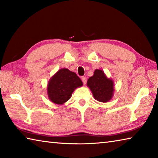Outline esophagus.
<instances>
[{"label":"esophagus","mask_w":158,"mask_h":158,"mask_svg":"<svg viewBox=\"0 0 158 158\" xmlns=\"http://www.w3.org/2000/svg\"><path fill=\"white\" fill-rule=\"evenodd\" d=\"M81 80H82L83 83H84V84H86V81H87L86 77H81Z\"/></svg>","instance_id":"obj_1"}]
</instances>
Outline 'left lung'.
Returning a JSON list of instances; mask_svg holds the SVG:
<instances>
[{
  "label": "left lung",
  "mask_w": 158,
  "mask_h": 158,
  "mask_svg": "<svg viewBox=\"0 0 158 158\" xmlns=\"http://www.w3.org/2000/svg\"><path fill=\"white\" fill-rule=\"evenodd\" d=\"M87 85L95 100L101 102H106L113 96L114 83L100 69H95L93 76L88 79Z\"/></svg>",
  "instance_id": "8db88e82"
}]
</instances>
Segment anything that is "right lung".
Wrapping results in <instances>:
<instances>
[{
	"instance_id": "obj_1",
	"label": "right lung",
	"mask_w": 158,
	"mask_h": 158,
	"mask_svg": "<svg viewBox=\"0 0 158 158\" xmlns=\"http://www.w3.org/2000/svg\"><path fill=\"white\" fill-rule=\"evenodd\" d=\"M82 85L81 79L76 73L66 68L60 69L48 84V96L53 103L63 105L70 99L74 90Z\"/></svg>"
}]
</instances>
